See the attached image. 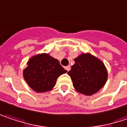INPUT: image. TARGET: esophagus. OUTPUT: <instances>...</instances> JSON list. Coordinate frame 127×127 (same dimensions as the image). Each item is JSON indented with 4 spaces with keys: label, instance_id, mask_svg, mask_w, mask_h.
I'll return each mask as SVG.
<instances>
[{
    "label": "esophagus",
    "instance_id": "esophagus-1",
    "mask_svg": "<svg viewBox=\"0 0 127 127\" xmlns=\"http://www.w3.org/2000/svg\"><path fill=\"white\" fill-rule=\"evenodd\" d=\"M64 68H65V70H66L67 71H69V70H70V65H68V66H66Z\"/></svg>",
    "mask_w": 127,
    "mask_h": 127
}]
</instances>
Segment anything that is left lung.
Masks as SVG:
<instances>
[{
  "label": "left lung",
  "mask_w": 127,
  "mask_h": 127,
  "mask_svg": "<svg viewBox=\"0 0 127 127\" xmlns=\"http://www.w3.org/2000/svg\"><path fill=\"white\" fill-rule=\"evenodd\" d=\"M74 61L75 64L67 74L77 92L90 96L104 87L108 73L102 61L90 54H82Z\"/></svg>",
  "instance_id": "obj_1"
}]
</instances>
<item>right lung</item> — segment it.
Instances as JSON below:
<instances>
[{
    "instance_id": "obj_1",
    "label": "right lung",
    "mask_w": 127,
    "mask_h": 127,
    "mask_svg": "<svg viewBox=\"0 0 127 127\" xmlns=\"http://www.w3.org/2000/svg\"><path fill=\"white\" fill-rule=\"evenodd\" d=\"M23 76L29 87L36 92H46L55 86L57 78L67 72L59 61L49 54H40L30 59Z\"/></svg>"
}]
</instances>
